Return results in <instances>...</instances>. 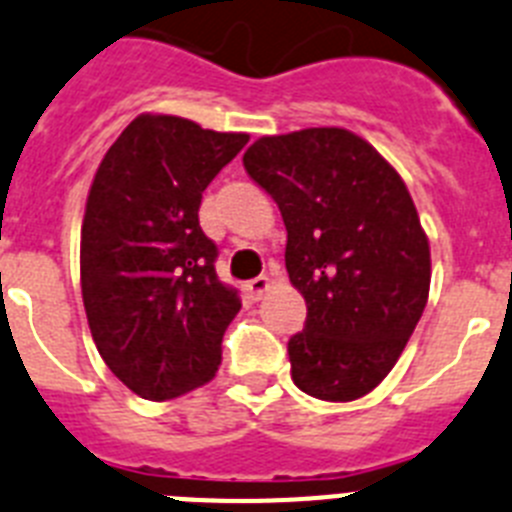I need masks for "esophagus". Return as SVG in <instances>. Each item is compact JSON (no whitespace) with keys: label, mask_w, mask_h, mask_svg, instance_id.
Returning a JSON list of instances; mask_svg holds the SVG:
<instances>
[{"label":"esophagus","mask_w":512,"mask_h":512,"mask_svg":"<svg viewBox=\"0 0 512 512\" xmlns=\"http://www.w3.org/2000/svg\"><path fill=\"white\" fill-rule=\"evenodd\" d=\"M269 285H272V282H269V277H264V274H261V277H256V279H248L246 285V292H248V298L251 300H261V295H264L266 290H269Z\"/></svg>","instance_id":"obj_1"}]
</instances>
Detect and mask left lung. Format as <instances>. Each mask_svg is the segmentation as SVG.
I'll list each match as a JSON object with an SVG mask.
<instances>
[{
	"label": "left lung",
	"mask_w": 512,
	"mask_h": 512,
	"mask_svg": "<svg viewBox=\"0 0 512 512\" xmlns=\"http://www.w3.org/2000/svg\"><path fill=\"white\" fill-rule=\"evenodd\" d=\"M246 173L277 202L285 264L308 316L290 336L292 381L355 401L391 373L430 292V246L404 181L347 129L261 137Z\"/></svg>",
	"instance_id": "obj_1"
}]
</instances>
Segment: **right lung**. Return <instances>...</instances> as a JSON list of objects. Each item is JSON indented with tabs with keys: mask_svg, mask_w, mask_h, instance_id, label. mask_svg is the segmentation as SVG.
I'll return each mask as SVG.
<instances>
[{
	"mask_svg": "<svg viewBox=\"0 0 512 512\" xmlns=\"http://www.w3.org/2000/svg\"><path fill=\"white\" fill-rule=\"evenodd\" d=\"M246 142L248 134L144 113L95 173L82 222V300L103 362L142 399H176L217 373L240 300L217 279V246L199 207Z\"/></svg>",
	"mask_w": 512,
	"mask_h": 512,
	"instance_id": "right-lung-1",
	"label": "right lung"
}]
</instances>
